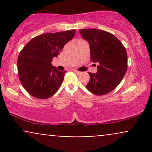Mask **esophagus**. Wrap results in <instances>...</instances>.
I'll return each mask as SVG.
<instances>
[{"mask_svg": "<svg viewBox=\"0 0 152 152\" xmlns=\"http://www.w3.org/2000/svg\"><path fill=\"white\" fill-rule=\"evenodd\" d=\"M73 71H74L76 74H81V72H80V71H77V70H76V69H74V70H73Z\"/></svg>", "mask_w": 152, "mask_h": 152, "instance_id": "esophagus-1", "label": "esophagus"}]
</instances>
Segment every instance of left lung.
Here are the masks:
<instances>
[{"mask_svg": "<svg viewBox=\"0 0 152 152\" xmlns=\"http://www.w3.org/2000/svg\"><path fill=\"white\" fill-rule=\"evenodd\" d=\"M90 46L91 61L99 63L96 74L89 72L86 86L92 94L102 96L112 91L127 71V53L117 38L107 31L89 28L79 30Z\"/></svg>", "mask_w": 152, "mask_h": 152, "instance_id": "left-lung-1", "label": "left lung"}]
</instances>
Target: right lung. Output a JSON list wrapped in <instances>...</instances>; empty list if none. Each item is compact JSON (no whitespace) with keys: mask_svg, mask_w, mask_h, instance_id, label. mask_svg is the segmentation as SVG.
Here are the masks:
<instances>
[{"mask_svg":"<svg viewBox=\"0 0 152 152\" xmlns=\"http://www.w3.org/2000/svg\"><path fill=\"white\" fill-rule=\"evenodd\" d=\"M76 30L39 35L28 41L18 55V77L29 94L39 99L52 96L64 81L66 71L52 66L66 43L74 38Z\"/></svg>","mask_w":152,"mask_h":152,"instance_id":"add662e5","label":"right lung"}]
</instances>
